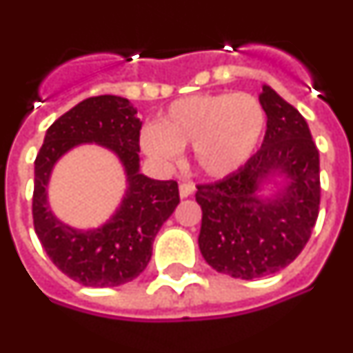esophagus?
Listing matches in <instances>:
<instances>
[{"instance_id":"esophagus-1","label":"esophagus","mask_w":353,"mask_h":353,"mask_svg":"<svg viewBox=\"0 0 353 353\" xmlns=\"http://www.w3.org/2000/svg\"><path fill=\"white\" fill-rule=\"evenodd\" d=\"M194 183L192 182H183L180 183V196L182 198H189V196H192V192H194Z\"/></svg>"}]
</instances>
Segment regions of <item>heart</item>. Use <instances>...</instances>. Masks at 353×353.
Instances as JSON below:
<instances>
[{"instance_id": "1", "label": "heart", "mask_w": 353, "mask_h": 353, "mask_svg": "<svg viewBox=\"0 0 353 353\" xmlns=\"http://www.w3.org/2000/svg\"><path fill=\"white\" fill-rule=\"evenodd\" d=\"M267 129V114L249 93H201L174 101L157 125L145 127L143 150L171 162L179 150L191 148L194 161L210 176H226L256 152Z\"/></svg>"}]
</instances>
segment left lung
I'll return each mask as SVG.
<instances>
[{
  "mask_svg": "<svg viewBox=\"0 0 353 353\" xmlns=\"http://www.w3.org/2000/svg\"><path fill=\"white\" fill-rule=\"evenodd\" d=\"M267 114L261 148L244 166L214 183H199V251L217 272L239 279L276 274L301 254L320 210V155L304 117L263 86ZM285 174L276 199L257 196L261 183Z\"/></svg>",
  "mask_w": 353,
  "mask_h": 353,
  "instance_id": "left-lung-1",
  "label": "left lung"
}]
</instances>
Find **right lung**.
Here are the masks:
<instances>
[{
	"label": "right lung",
	"instance_id": "add662e5",
	"mask_svg": "<svg viewBox=\"0 0 353 353\" xmlns=\"http://www.w3.org/2000/svg\"><path fill=\"white\" fill-rule=\"evenodd\" d=\"M139 130L138 109L127 99L90 97L49 127L35 159V233L52 263L84 286L111 288L136 279L152 258L155 235L180 203L174 180H152L139 173ZM81 142L113 149L130 183L117 214L101 228L86 232L56 220L45 192L55 161Z\"/></svg>",
	"mask_w": 353,
	"mask_h": 353
}]
</instances>
